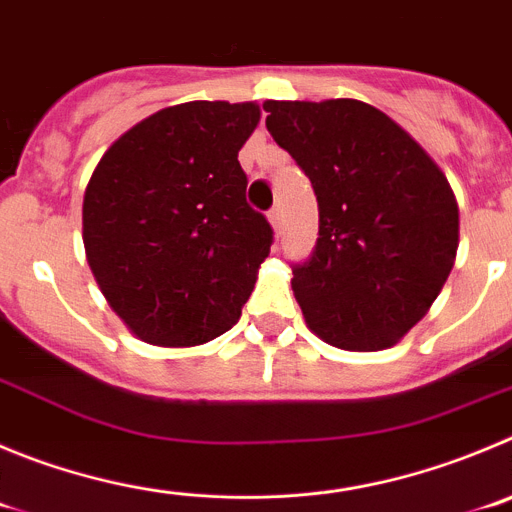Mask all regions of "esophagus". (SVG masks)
Returning <instances> with one entry per match:
<instances>
[{
	"label": "esophagus",
	"mask_w": 512,
	"mask_h": 512,
	"mask_svg": "<svg viewBox=\"0 0 512 512\" xmlns=\"http://www.w3.org/2000/svg\"><path fill=\"white\" fill-rule=\"evenodd\" d=\"M267 219H270L272 229H275V232H280V227H283V214H280L278 207L270 209V214H267Z\"/></svg>",
	"instance_id": "34e87169"
}]
</instances>
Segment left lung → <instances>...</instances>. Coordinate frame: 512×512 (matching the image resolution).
Returning <instances> with one entry per match:
<instances>
[{
    "label": "left lung",
    "instance_id": "1",
    "mask_svg": "<svg viewBox=\"0 0 512 512\" xmlns=\"http://www.w3.org/2000/svg\"><path fill=\"white\" fill-rule=\"evenodd\" d=\"M265 126L318 199V240L293 265L310 331L381 351L422 321L447 283L460 209L447 176L399 123L361 100H265Z\"/></svg>",
    "mask_w": 512,
    "mask_h": 512
}]
</instances>
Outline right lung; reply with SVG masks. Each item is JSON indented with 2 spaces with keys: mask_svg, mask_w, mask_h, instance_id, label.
Wrapping results in <instances>:
<instances>
[{
  "mask_svg": "<svg viewBox=\"0 0 512 512\" xmlns=\"http://www.w3.org/2000/svg\"><path fill=\"white\" fill-rule=\"evenodd\" d=\"M257 103L191 100L123 133L83 199L88 265L133 336L199 346L240 321L272 227L247 204L237 154Z\"/></svg>",
  "mask_w": 512,
  "mask_h": 512,
  "instance_id": "obj_1",
  "label": "right lung"
}]
</instances>
